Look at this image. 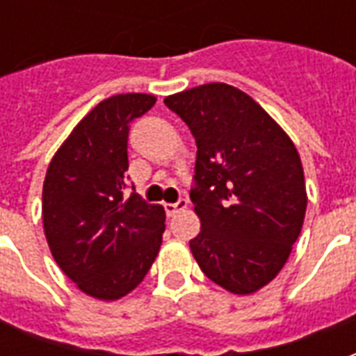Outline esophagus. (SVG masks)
<instances>
[{"label": "esophagus", "mask_w": 356, "mask_h": 356, "mask_svg": "<svg viewBox=\"0 0 356 356\" xmlns=\"http://www.w3.org/2000/svg\"><path fill=\"white\" fill-rule=\"evenodd\" d=\"M186 206H188V200H186V198H179V200L173 202V204H165L163 208H165V213H168V216L173 217L175 213H179V211L186 209Z\"/></svg>", "instance_id": "obj_1"}]
</instances>
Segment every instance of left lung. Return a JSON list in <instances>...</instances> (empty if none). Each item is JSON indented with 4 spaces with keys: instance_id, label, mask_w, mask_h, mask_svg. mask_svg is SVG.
Here are the masks:
<instances>
[{
    "instance_id": "obj_1",
    "label": "left lung",
    "mask_w": 356,
    "mask_h": 356,
    "mask_svg": "<svg viewBox=\"0 0 356 356\" xmlns=\"http://www.w3.org/2000/svg\"><path fill=\"white\" fill-rule=\"evenodd\" d=\"M196 139L191 200L200 234L191 252L209 280L254 293L275 278L307 209L305 177L290 137L244 91L206 83L165 97Z\"/></svg>"
}]
</instances>
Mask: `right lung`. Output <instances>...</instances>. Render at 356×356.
<instances>
[{
	"mask_svg": "<svg viewBox=\"0 0 356 356\" xmlns=\"http://www.w3.org/2000/svg\"><path fill=\"white\" fill-rule=\"evenodd\" d=\"M154 102L145 93L104 99L74 127L47 168L45 238L63 273L91 298H124L143 282L162 246V206L125 194L129 124Z\"/></svg>",
	"mask_w": 356,
	"mask_h": 356,
	"instance_id": "add662e5",
	"label": "right lung"
}]
</instances>
